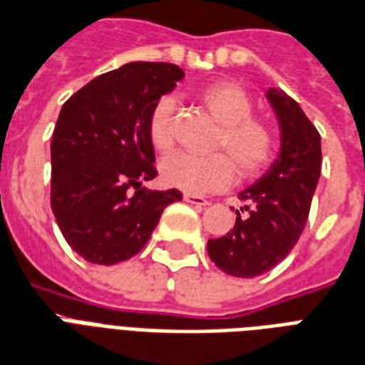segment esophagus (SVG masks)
<instances>
[{
  "label": "esophagus",
  "mask_w": 365,
  "mask_h": 365,
  "mask_svg": "<svg viewBox=\"0 0 365 365\" xmlns=\"http://www.w3.org/2000/svg\"><path fill=\"white\" fill-rule=\"evenodd\" d=\"M182 198H185V202H188V204L200 205V207H202V205H207V204H210V202H207V200H205L204 196H198V194L186 192L185 196H182Z\"/></svg>",
  "instance_id": "obj_1"
}]
</instances>
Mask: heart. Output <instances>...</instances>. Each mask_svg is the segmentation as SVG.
Instances as JSON below:
<instances>
[{
	"mask_svg": "<svg viewBox=\"0 0 365 365\" xmlns=\"http://www.w3.org/2000/svg\"><path fill=\"white\" fill-rule=\"evenodd\" d=\"M198 100L221 123L215 150L227 153L192 155L177 152L161 160V180L185 192L205 194L221 190L235 179V167L242 177H254L269 165L277 152V133L271 123L254 117V101L240 84L217 81L198 92ZM175 100L161 96L148 115V138L158 152L171 150L175 140Z\"/></svg>",
	"mask_w": 365,
	"mask_h": 365,
	"instance_id": "b5f03b06",
	"label": "heart"
}]
</instances>
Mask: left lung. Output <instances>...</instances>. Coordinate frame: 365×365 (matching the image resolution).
<instances>
[{
  "label": "left lung",
  "mask_w": 365,
  "mask_h": 365,
  "mask_svg": "<svg viewBox=\"0 0 365 365\" xmlns=\"http://www.w3.org/2000/svg\"><path fill=\"white\" fill-rule=\"evenodd\" d=\"M281 128V150L254 185L238 192L245 207L225 237L207 240V254L232 277H257L289 256L308 221L322 173V138L297 101L267 90Z\"/></svg>",
  "instance_id": "1"
}]
</instances>
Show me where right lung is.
<instances>
[{
  "label": "right lung",
  "instance_id": "obj_1",
  "mask_svg": "<svg viewBox=\"0 0 365 365\" xmlns=\"http://www.w3.org/2000/svg\"><path fill=\"white\" fill-rule=\"evenodd\" d=\"M185 76L171 63L134 61L96 76L63 103L51 136V212L68 246L113 265L146 246L182 194L142 186L158 171L148 115Z\"/></svg>",
  "mask_w": 365,
  "mask_h": 365
}]
</instances>
